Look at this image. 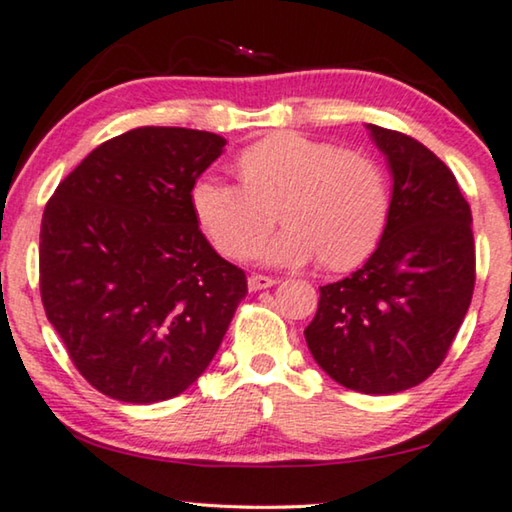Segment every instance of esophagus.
Returning a JSON list of instances; mask_svg holds the SVG:
<instances>
[{"instance_id":"esophagus-1","label":"esophagus","mask_w":512,"mask_h":512,"mask_svg":"<svg viewBox=\"0 0 512 512\" xmlns=\"http://www.w3.org/2000/svg\"><path fill=\"white\" fill-rule=\"evenodd\" d=\"M247 284H249V291H263V288H270L277 284V279L265 277V274H251Z\"/></svg>"}]
</instances>
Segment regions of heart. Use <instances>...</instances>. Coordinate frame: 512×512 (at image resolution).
<instances>
[{
  "label": "heart",
  "instance_id": "1",
  "mask_svg": "<svg viewBox=\"0 0 512 512\" xmlns=\"http://www.w3.org/2000/svg\"><path fill=\"white\" fill-rule=\"evenodd\" d=\"M240 182L203 173L191 184V207L224 256L242 258L269 230L277 206L287 226L257 245L270 265L318 258L325 270L360 265L381 242L390 217V187L379 161L328 140L279 131L235 157Z\"/></svg>",
  "mask_w": 512,
  "mask_h": 512
}]
</instances>
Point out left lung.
Listing matches in <instances>:
<instances>
[{
	"label": "left lung",
	"instance_id": "obj_1",
	"mask_svg": "<svg viewBox=\"0 0 512 512\" xmlns=\"http://www.w3.org/2000/svg\"><path fill=\"white\" fill-rule=\"evenodd\" d=\"M367 127L392 170L388 224L360 270L321 286L305 339L330 379L392 395L446 360L471 305L476 247L453 170L416 138Z\"/></svg>",
	"mask_w": 512,
	"mask_h": 512
}]
</instances>
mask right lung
Returning a JSON list of instances; mask_svg holds the SVG:
<instances>
[{
	"label": "right lung",
	"instance_id": "add662e5",
	"mask_svg": "<svg viewBox=\"0 0 512 512\" xmlns=\"http://www.w3.org/2000/svg\"><path fill=\"white\" fill-rule=\"evenodd\" d=\"M226 140L140 127L59 182L41 221L48 321L85 381L129 404L177 397L210 365L247 277L210 247L191 184Z\"/></svg>",
	"mask_w": 512,
	"mask_h": 512
}]
</instances>
